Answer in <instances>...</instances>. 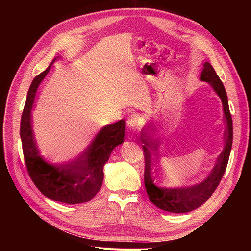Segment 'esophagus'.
Returning a JSON list of instances; mask_svg holds the SVG:
<instances>
[{
	"mask_svg": "<svg viewBox=\"0 0 251 251\" xmlns=\"http://www.w3.org/2000/svg\"><path fill=\"white\" fill-rule=\"evenodd\" d=\"M131 128H132V127H131ZM133 128H136V127H135V126H133Z\"/></svg>",
	"mask_w": 251,
	"mask_h": 251,
	"instance_id": "34e87169",
	"label": "esophagus"
}]
</instances>
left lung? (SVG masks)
<instances>
[{"label":"left lung","mask_w":251,"mask_h":251,"mask_svg":"<svg viewBox=\"0 0 251 251\" xmlns=\"http://www.w3.org/2000/svg\"><path fill=\"white\" fill-rule=\"evenodd\" d=\"M201 79L210 83L223 103L224 118L226 121L225 148L220 154L215 169L212 170L206 180L199 184L187 187H164L158 185L155 171V146L147 137L141 136L144 153V185L151 202L157 207L165 211L183 214L200 207L214 194L225 173L232 146V119L227 100L226 91L221 79L209 63L203 65Z\"/></svg>","instance_id":"1"}]
</instances>
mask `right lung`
<instances>
[{
	"label": "right lung",
	"instance_id": "right-lung-1",
	"mask_svg": "<svg viewBox=\"0 0 251 251\" xmlns=\"http://www.w3.org/2000/svg\"><path fill=\"white\" fill-rule=\"evenodd\" d=\"M50 68L51 65L32 80L22 114L20 135L26 169L34 185L48 198L67 204L85 203L100 192L103 181V165L114 148L124 142L126 121L121 119L104 126L89 148L70 162L51 165L44 161L35 146L30 113L37 87Z\"/></svg>",
	"mask_w": 251,
	"mask_h": 251
}]
</instances>
